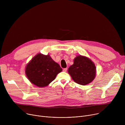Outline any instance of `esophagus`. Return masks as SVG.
Instances as JSON below:
<instances>
[{
    "label": "esophagus",
    "mask_w": 125,
    "mask_h": 125,
    "mask_svg": "<svg viewBox=\"0 0 125 125\" xmlns=\"http://www.w3.org/2000/svg\"><path fill=\"white\" fill-rule=\"evenodd\" d=\"M67 70V68H64V69H63V72H66Z\"/></svg>",
    "instance_id": "34e87169"
}]
</instances>
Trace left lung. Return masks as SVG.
<instances>
[{"label":"left lung","instance_id":"left-lung-1","mask_svg":"<svg viewBox=\"0 0 125 125\" xmlns=\"http://www.w3.org/2000/svg\"><path fill=\"white\" fill-rule=\"evenodd\" d=\"M68 72L75 82L84 85L94 79L96 67L90 59L79 55L74 59V64L70 66Z\"/></svg>","mask_w":125,"mask_h":125}]
</instances>
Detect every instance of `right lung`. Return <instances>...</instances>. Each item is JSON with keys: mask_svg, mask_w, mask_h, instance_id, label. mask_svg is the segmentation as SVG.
<instances>
[{"mask_svg": "<svg viewBox=\"0 0 125 125\" xmlns=\"http://www.w3.org/2000/svg\"><path fill=\"white\" fill-rule=\"evenodd\" d=\"M62 69L49 55L39 53L27 65L25 73L29 80L39 87L47 86L54 80Z\"/></svg>", "mask_w": 125, "mask_h": 125, "instance_id": "1", "label": "right lung"}]
</instances>
